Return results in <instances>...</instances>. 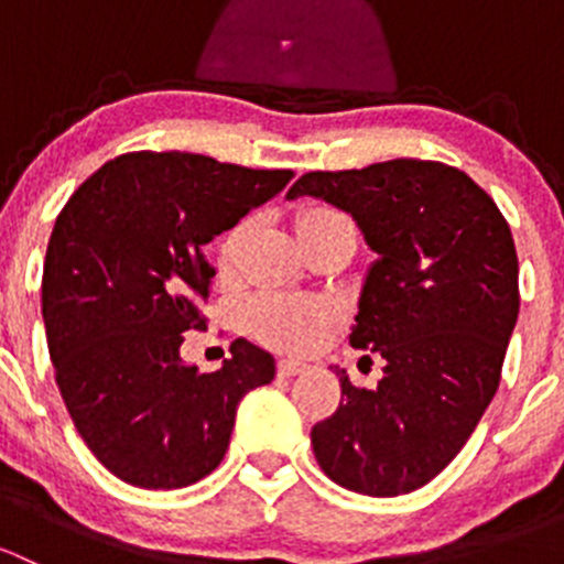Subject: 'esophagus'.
Wrapping results in <instances>:
<instances>
[{"mask_svg":"<svg viewBox=\"0 0 564 564\" xmlns=\"http://www.w3.org/2000/svg\"><path fill=\"white\" fill-rule=\"evenodd\" d=\"M303 371H305V362H300V360L278 362V373H281V377H297V373H303Z\"/></svg>","mask_w":564,"mask_h":564,"instance_id":"obj_1","label":"esophagus"}]
</instances>
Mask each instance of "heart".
Wrapping results in <instances>:
<instances>
[{
	"mask_svg": "<svg viewBox=\"0 0 564 564\" xmlns=\"http://www.w3.org/2000/svg\"><path fill=\"white\" fill-rule=\"evenodd\" d=\"M344 215L329 207H314L300 215V237L322 229L329 224H344ZM250 242H253V220H240L224 235L218 246L220 270L235 275L242 270L248 259ZM333 322L329 305L303 297H264L253 305V327L264 340H270L278 349L305 351L318 344L324 329Z\"/></svg>",
	"mask_w": 564,
	"mask_h": 564,
	"instance_id": "b5f03b06",
	"label": "heart"
}]
</instances>
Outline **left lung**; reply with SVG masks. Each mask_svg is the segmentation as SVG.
Instances as JSON below:
<instances>
[{"instance_id": "left-lung-1", "label": "left lung", "mask_w": 564, "mask_h": 564, "mask_svg": "<svg viewBox=\"0 0 564 564\" xmlns=\"http://www.w3.org/2000/svg\"><path fill=\"white\" fill-rule=\"evenodd\" d=\"M286 196L349 213L377 253L349 344L384 357V377L366 390L338 373L314 456L349 491H414L458 456L499 388L521 300L508 220L471 176L414 158L308 172Z\"/></svg>"}]
</instances>
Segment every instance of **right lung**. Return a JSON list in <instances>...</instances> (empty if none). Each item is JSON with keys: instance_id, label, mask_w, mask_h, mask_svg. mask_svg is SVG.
Returning a JSON list of instances; mask_svg holds the SVG:
<instances>
[{"instance_id": "obj_1", "label": "right lung", "mask_w": 564, "mask_h": 564, "mask_svg": "<svg viewBox=\"0 0 564 564\" xmlns=\"http://www.w3.org/2000/svg\"><path fill=\"white\" fill-rule=\"evenodd\" d=\"M191 152H128L67 198L43 264V322L73 425L95 458L139 488H185L220 464L242 395L275 357L237 338L202 373L180 357L204 329L215 267L204 246L289 185Z\"/></svg>"}]
</instances>
